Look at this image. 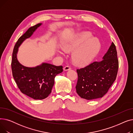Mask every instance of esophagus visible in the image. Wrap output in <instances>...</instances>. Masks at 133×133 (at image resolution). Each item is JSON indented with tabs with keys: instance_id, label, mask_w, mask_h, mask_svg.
Returning a JSON list of instances; mask_svg holds the SVG:
<instances>
[{
	"instance_id": "1",
	"label": "esophagus",
	"mask_w": 133,
	"mask_h": 133,
	"mask_svg": "<svg viewBox=\"0 0 133 133\" xmlns=\"http://www.w3.org/2000/svg\"><path fill=\"white\" fill-rule=\"evenodd\" d=\"M71 69V67L68 66H65L64 68V70L65 71H69Z\"/></svg>"
}]
</instances>
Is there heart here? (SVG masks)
I'll return each instance as SVG.
<instances>
[{"label":"heart","mask_w":133,"mask_h":133,"mask_svg":"<svg viewBox=\"0 0 133 133\" xmlns=\"http://www.w3.org/2000/svg\"><path fill=\"white\" fill-rule=\"evenodd\" d=\"M91 37L90 33L83 32L78 37L65 41L61 48L64 52H70L75 49L72 55L73 62L80 66L88 65L95 58L100 48L99 40Z\"/></svg>","instance_id":"b5f03b06"}]
</instances>
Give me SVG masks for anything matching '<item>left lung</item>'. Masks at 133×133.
I'll use <instances>...</instances> for the list:
<instances>
[{
  "label": "left lung",
  "instance_id": "1",
  "mask_svg": "<svg viewBox=\"0 0 133 133\" xmlns=\"http://www.w3.org/2000/svg\"><path fill=\"white\" fill-rule=\"evenodd\" d=\"M102 59L76 70L78 79L75 88L81 98L90 100L103 97L115 80L118 61L113 42Z\"/></svg>",
  "mask_w": 133,
  "mask_h": 133
}]
</instances>
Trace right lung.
<instances>
[{"mask_svg":"<svg viewBox=\"0 0 133 133\" xmlns=\"http://www.w3.org/2000/svg\"><path fill=\"white\" fill-rule=\"evenodd\" d=\"M41 25L39 23L31 27L19 38L13 49L11 62L13 78L20 91L34 100L46 98L52 92L55 76L63 71L62 66H56L43 62L36 67H28L18 60L19 47Z\"/></svg>","mask_w":133,"mask_h":133,"instance_id":"add662e5","label":"right lung"}]
</instances>
